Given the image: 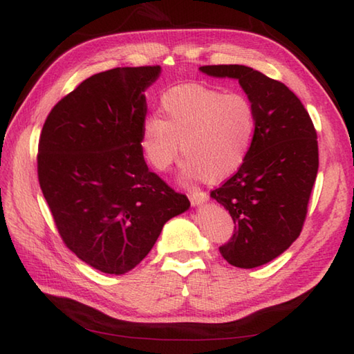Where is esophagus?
Wrapping results in <instances>:
<instances>
[{"instance_id":"esophagus-1","label":"esophagus","mask_w":354,"mask_h":354,"mask_svg":"<svg viewBox=\"0 0 354 354\" xmlns=\"http://www.w3.org/2000/svg\"><path fill=\"white\" fill-rule=\"evenodd\" d=\"M189 198H190V202L193 207H199L202 204H205V202L208 201V194L204 192H192L189 194Z\"/></svg>"}]
</instances>
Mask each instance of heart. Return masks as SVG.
Wrapping results in <instances>:
<instances>
[{
    "instance_id": "b5f03b06",
    "label": "heart",
    "mask_w": 354,
    "mask_h": 354,
    "mask_svg": "<svg viewBox=\"0 0 354 354\" xmlns=\"http://www.w3.org/2000/svg\"><path fill=\"white\" fill-rule=\"evenodd\" d=\"M161 117L141 122L140 146L158 171H165L183 152V178L221 183L246 161L257 115L243 94H223L196 84L170 88L161 95Z\"/></svg>"
}]
</instances>
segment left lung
Returning <instances> with one entry per match:
<instances>
[{"instance_id":"obj_1","label":"left lung","mask_w":354,"mask_h":354,"mask_svg":"<svg viewBox=\"0 0 354 354\" xmlns=\"http://www.w3.org/2000/svg\"><path fill=\"white\" fill-rule=\"evenodd\" d=\"M212 77L236 79L257 115L242 167L214 201L228 209L234 234L219 248L230 265L252 269L272 261L298 239L318 173V141L309 112L284 84L245 65H207Z\"/></svg>"}]
</instances>
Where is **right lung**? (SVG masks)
Listing matches in <instances>:
<instances>
[{
    "label": "right lung",
    "mask_w": 354,
    "mask_h": 354,
    "mask_svg": "<svg viewBox=\"0 0 354 354\" xmlns=\"http://www.w3.org/2000/svg\"><path fill=\"white\" fill-rule=\"evenodd\" d=\"M161 66H124L86 80L45 120L37 176L65 245L104 274L129 272L164 223L190 208L150 171L140 146L146 89Z\"/></svg>",
    "instance_id": "right-lung-1"
}]
</instances>
